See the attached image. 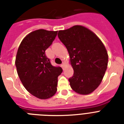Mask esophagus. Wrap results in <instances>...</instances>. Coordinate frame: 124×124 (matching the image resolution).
I'll list each match as a JSON object with an SVG mask.
<instances>
[{
    "instance_id": "esophagus-1",
    "label": "esophagus",
    "mask_w": 124,
    "mask_h": 124,
    "mask_svg": "<svg viewBox=\"0 0 124 124\" xmlns=\"http://www.w3.org/2000/svg\"><path fill=\"white\" fill-rule=\"evenodd\" d=\"M64 63H62V64H61V67H62V68H64Z\"/></svg>"
}]
</instances>
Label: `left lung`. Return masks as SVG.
I'll use <instances>...</instances> for the list:
<instances>
[{
  "label": "left lung",
  "instance_id": "1",
  "mask_svg": "<svg viewBox=\"0 0 124 124\" xmlns=\"http://www.w3.org/2000/svg\"><path fill=\"white\" fill-rule=\"evenodd\" d=\"M69 53L73 75L68 79L71 89L78 94H89L101 84L108 66L105 46L94 33L75 25L58 33Z\"/></svg>",
  "mask_w": 124,
  "mask_h": 124
}]
</instances>
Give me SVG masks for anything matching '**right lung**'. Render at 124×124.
Masks as SVG:
<instances>
[{"label":"right lung","instance_id":"obj_1","mask_svg":"<svg viewBox=\"0 0 124 124\" xmlns=\"http://www.w3.org/2000/svg\"><path fill=\"white\" fill-rule=\"evenodd\" d=\"M58 31L40 29L23 39L16 57L19 79L28 91L41 100L51 98L57 91L58 77L63 70L54 66L45 51L54 40Z\"/></svg>","mask_w":124,"mask_h":124}]
</instances>
